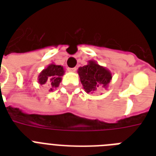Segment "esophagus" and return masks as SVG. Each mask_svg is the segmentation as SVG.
<instances>
[{
	"mask_svg": "<svg viewBox=\"0 0 156 156\" xmlns=\"http://www.w3.org/2000/svg\"><path fill=\"white\" fill-rule=\"evenodd\" d=\"M68 70L69 71V72H75L76 70H77V68H68Z\"/></svg>",
	"mask_w": 156,
	"mask_h": 156,
	"instance_id": "34e87169",
	"label": "esophagus"
}]
</instances>
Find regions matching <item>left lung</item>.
I'll return each instance as SVG.
<instances>
[{
    "instance_id": "1",
    "label": "left lung",
    "mask_w": 156,
    "mask_h": 156,
    "mask_svg": "<svg viewBox=\"0 0 156 156\" xmlns=\"http://www.w3.org/2000/svg\"><path fill=\"white\" fill-rule=\"evenodd\" d=\"M78 73L83 89L89 94L96 91L100 86L106 89L112 78L108 69L100 66L95 61H89L87 66L79 67Z\"/></svg>"
}]
</instances>
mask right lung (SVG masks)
I'll list each match as a JSON object with an SVG mask.
<instances>
[{
    "mask_svg": "<svg viewBox=\"0 0 156 156\" xmlns=\"http://www.w3.org/2000/svg\"><path fill=\"white\" fill-rule=\"evenodd\" d=\"M65 74L63 66H57L52 63L44 69L38 76V83L40 85L49 83L51 85L50 90L52 91L53 88L58 87L62 79V76Z\"/></svg>",
    "mask_w": 156,
    "mask_h": 156,
    "instance_id": "1",
    "label": "right lung"
}]
</instances>
